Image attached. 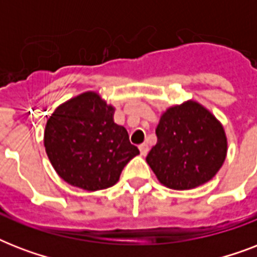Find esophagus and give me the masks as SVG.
Instances as JSON below:
<instances>
[{
  "label": "esophagus",
  "mask_w": 257,
  "mask_h": 257,
  "mask_svg": "<svg viewBox=\"0 0 257 257\" xmlns=\"http://www.w3.org/2000/svg\"><path fill=\"white\" fill-rule=\"evenodd\" d=\"M139 149H140V155L141 156H147V153H148V145L147 144H141L140 147H139Z\"/></svg>",
  "instance_id": "obj_1"
}]
</instances>
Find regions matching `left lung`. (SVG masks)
Wrapping results in <instances>:
<instances>
[{"instance_id": "left-lung-1", "label": "left lung", "mask_w": 257, "mask_h": 257, "mask_svg": "<svg viewBox=\"0 0 257 257\" xmlns=\"http://www.w3.org/2000/svg\"><path fill=\"white\" fill-rule=\"evenodd\" d=\"M147 163L164 187L187 191L208 183L223 167L228 143L223 124L195 100L169 106L156 128Z\"/></svg>"}]
</instances>
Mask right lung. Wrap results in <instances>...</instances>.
<instances>
[{
    "label": "right lung",
    "mask_w": 257,
    "mask_h": 257,
    "mask_svg": "<svg viewBox=\"0 0 257 257\" xmlns=\"http://www.w3.org/2000/svg\"><path fill=\"white\" fill-rule=\"evenodd\" d=\"M113 116L114 106L93 90L54 109L46 121L44 147L64 181L85 191L112 187L125 165L140 153Z\"/></svg>",
    "instance_id": "1"
}]
</instances>
